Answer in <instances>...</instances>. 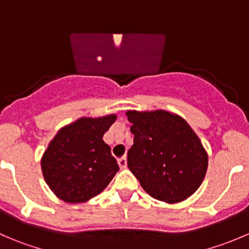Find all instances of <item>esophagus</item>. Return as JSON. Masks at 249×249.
Returning a JSON list of instances; mask_svg holds the SVG:
<instances>
[{
    "label": "esophagus",
    "mask_w": 249,
    "mask_h": 249,
    "mask_svg": "<svg viewBox=\"0 0 249 249\" xmlns=\"http://www.w3.org/2000/svg\"><path fill=\"white\" fill-rule=\"evenodd\" d=\"M118 165H119L120 169H125V167L127 166V160H126V158H125V157L119 158V159H118Z\"/></svg>",
    "instance_id": "obj_1"
}]
</instances>
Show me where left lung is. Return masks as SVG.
I'll list each match as a JSON object with an SVG mask.
<instances>
[{
	"instance_id": "left-lung-1",
	"label": "left lung",
	"mask_w": 249,
	"mask_h": 249,
	"mask_svg": "<svg viewBox=\"0 0 249 249\" xmlns=\"http://www.w3.org/2000/svg\"><path fill=\"white\" fill-rule=\"evenodd\" d=\"M126 117L135 136L127 166L144 192L167 203L194 194L206 176L208 157L190 125L162 109L127 110Z\"/></svg>"
}]
</instances>
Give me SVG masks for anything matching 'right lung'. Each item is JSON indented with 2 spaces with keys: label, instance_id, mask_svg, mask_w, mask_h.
<instances>
[{
  "label": "right lung",
  "instance_id": "obj_1",
  "mask_svg": "<svg viewBox=\"0 0 249 249\" xmlns=\"http://www.w3.org/2000/svg\"><path fill=\"white\" fill-rule=\"evenodd\" d=\"M115 119V114L79 118L50 141L41 167L46 183L60 200L85 202L109 184L119 166L102 137Z\"/></svg>",
  "mask_w": 249,
  "mask_h": 249
}]
</instances>
